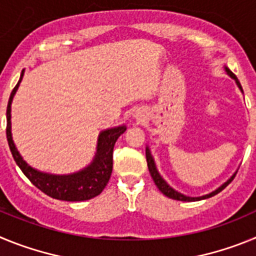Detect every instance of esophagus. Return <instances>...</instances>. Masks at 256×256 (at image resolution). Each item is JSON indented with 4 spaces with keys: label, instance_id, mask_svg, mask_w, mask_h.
Listing matches in <instances>:
<instances>
[{
    "label": "esophagus",
    "instance_id": "esophagus-1",
    "mask_svg": "<svg viewBox=\"0 0 256 256\" xmlns=\"http://www.w3.org/2000/svg\"><path fill=\"white\" fill-rule=\"evenodd\" d=\"M134 118H136V119H137V122H142V120H144V116L141 114V112H136V114H134Z\"/></svg>",
    "mask_w": 256,
    "mask_h": 256
}]
</instances>
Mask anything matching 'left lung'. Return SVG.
Masks as SVG:
<instances>
[{"mask_svg":"<svg viewBox=\"0 0 256 256\" xmlns=\"http://www.w3.org/2000/svg\"><path fill=\"white\" fill-rule=\"evenodd\" d=\"M224 69H226V72H227L228 76H230V78H234V80H236V84L238 86V88H240V90H241V92H244L242 91V87H241V84H240L237 76H234V74L232 73V72H230V70L228 69L227 66H224ZM146 160H148V172H150L151 177H152V180H154V182H155L156 187H158V188H159L160 191H162V194H164V195L166 196V198H173V200H178V201H198V200H204V198H212V196H214V195H216V194H219V192H220L222 190H224L226 187H227L228 184H230V183L232 182V180H234V176H236V173H234V176H232V177H230V180H227V182H224V183H223V184H222L220 187H218V188H216V191L210 192V194H208V195L200 196V198H190V196L183 195V194H180V192H178V191H176V190H174V188H172V187L169 186L168 183H166L164 180H162V177L159 174L158 169H156L155 162H154V158H152V155H151V151H150V148H146Z\"/></svg>","mask_w":256,"mask_h":256,"instance_id":"1","label":"left lung"}]
</instances>
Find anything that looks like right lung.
Returning a JSON list of instances; mask_svg holds the SVG:
<instances>
[{
  "mask_svg": "<svg viewBox=\"0 0 256 256\" xmlns=\"http://www.w3.org/2000/svg\"><path fill=\"white\" fill-rule=\"evenodd\" d=\"M22 76H24V70L22 72L19 82L11 92L8 104V112H6V118H8L6 136H8L11 154L18 166L38 190L52 198L64 201H84L100 195L112 176L114 144L119 138V136L126 132V126H119L102 130L97 140V151L92 162L76 173L56 176V174L44 173V172L32 168L19 154L12 141V134H11V102L19 88Z\"/></svg>",
  "mask_w": 256,
  "mask_h": 256,
  "instance_id": "add662e5",
  "label": "right lung"
}]
</instances>
